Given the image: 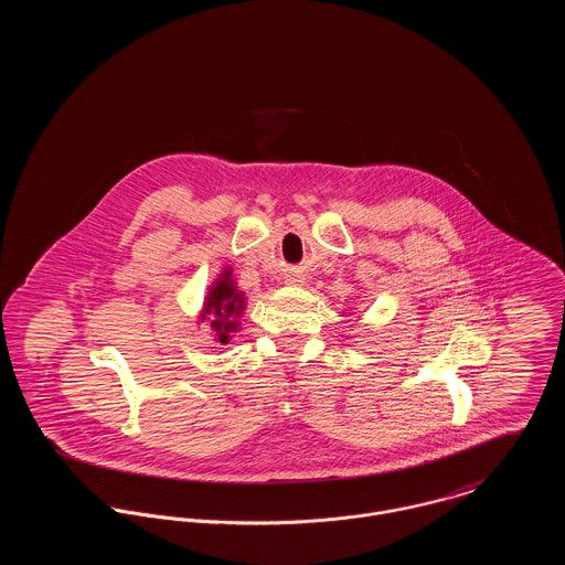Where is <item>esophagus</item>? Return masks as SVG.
I'll list each match as a JSON object with an SVG mask.
<instances>
[{
  "instance_id": "obj_1",
  "label": "esophagus",
  "mask_w": 565,
  "mask_h": 565,
  "mask_svg": "<svg viewBox=\"0 0 565 565\" xmlns=\"http://www.w3.org/2000/svg\"><path fill=\"white\" fill-rule=\"evenodd\" d=\"M287 282H289V285H300V282H302V278H300V276H296V274H291V276H287Z\"/></svg>"
}]
</instances>
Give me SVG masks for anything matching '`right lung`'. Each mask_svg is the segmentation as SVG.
Wrapping results in <instances>:
<instances>
[{
	"instance_id": "1",
	"label": "right lung",
	"mask_w": 565,
	"mask_h": 565,
	"mask_svg": "<svg viewBox=\"0 0 565 565\" xmlns=\"http://www.w3.org/2000/svg\"><path fill=\"white\" fill-rule=\"evenodd\" d=\"M243 296L235 289L231 280V271H224V276L211 287L204 305V318H209L211 330L215 332L220 343H228L231 330L237 328V318L242 316Z\"/></svg>"
}]
</instances>
